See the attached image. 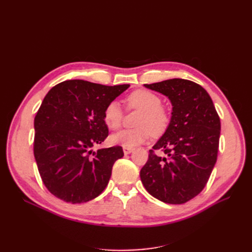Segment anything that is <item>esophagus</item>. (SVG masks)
Wrapping results in <instances>:
<instances>
[{
    "mask_svg": "<svg viewBox=\"0 0 252 252\" xmlns=\"http://www.w3.org/2000/svg\"><path fill=\"white\" fill-rule=\"evenodd\" d=\"M123 151H124V154H125V155H129V154H131V152L133 151V148H127V147H124V148H123Z\"/></svg>",
    "mask_w": 252,
    "mask_h": 252,
    "instance_id": "esophagus-1",
    "label": "esophagus"
}]
</instances>
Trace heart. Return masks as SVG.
Returning a JSON list of instances; mask_svg holds the SVG:
<instances>
[{
    "mask_svg": "<svg viewBox=\"0 0 252 252\" xmlns=\"http://www.w3.org/2000/svg\"><path fill=\"white\" fill-rule=\"evenodd\" d=\"M128 109L140 110L133 129H125L111 135L110 141L114 145L133 148L148 140L151 134H163L170 124V113L162 106L161 97L151 91L139 89L126 97ZM123 110L117 101L107 104L104 110V122L111 130H117L123 123Z\"/></svg>",
    "mask_w": 252,
    "mask_h": 252,
    "instance_id": "obj_1",
    "label": "heart"
}]
</instances>
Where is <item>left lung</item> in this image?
I'll use <instances>...</instances> for the list:
<instances>
[{"label":"left lung","instance_id":"obj_1","mask_svg":"<svg viewBox=\"0 0 252 252\" xmlns=\"http://www.w3.org/2000/svg\"><path fill=\"white\" fill-rule=\"evenodd\" d=\"M168 96L170 124L151 150L140 177L156 199L184 204L199 194L216 165L220 133V117L210 95L199 84L171 79L145 84ZM162 150V156L156 154Z\"/></svg>","mask_w":252,"mask_h":252}]
</instances>
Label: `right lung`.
I'll return each mask as SVG.
<instances>
[{"mask_svg": "<svg viewBox=\"0 0 252 252\" xmlns=\"http://www.w3.org/2000/svg\"><path fill=\"white\" fill-rule=\"evenodd\" d=\"M128 87L69 80L44 97L34 118L33 154L44 185L60 200L86 203L107 186L123 148L93 147L108 136L105 107Z\"/></svg>", "mask_w": 252, "mask_h": 252, "instance_id": "obj_1", "label": "right lung"}]
</instances>
